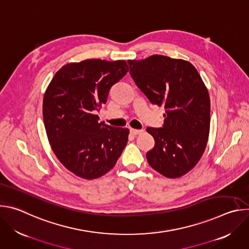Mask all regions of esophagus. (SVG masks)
Returning <instances> with one entry per match:
<instances>
[{
    "instance_id": "esophagus-1",
    "label": "esophagus",
    "mask_w": 249,
    "mask_h": 249,
    "mask_svg": "<svg viewBox=\"0 0 249 249\" xmlns=\"http://www.w3.org/2000/svg\"><path fill=\"white\" fill-rule=\"evenodd\" d=\"M130 133L133 135V136H137L139 134H142L143 133V130H137V129H130Z\"/></svg>"
}]
</instances>
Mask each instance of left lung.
Instances as JSON below:
<instances>
[{"instance_id": "8db88e82", "label": "left lung", "mask_w": 249, "mask_h": 249, "mask_svg": "<svg viewBox=\"0 0 249 249\" xmlns=\"http://www.w3.org/2000/svg\"><path fill=\"white\" fill-rule=\"evenodd\" d=\"M130 75L148 99L163 106L161 128L148 127L155 147L149 164L167 178L189 172L200 160L210 132V96L198 71L188 61L153 55L128 60Z\"/></svg>"}]
</instances>
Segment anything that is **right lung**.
I'll use <instances>...</instances> for the list:
<instances>
[{"mask_svg":"<svg viewBox=\"0 0 249 249\" xmlns=\"http://www.w3.org/2000/svg\"><path fill=\"white\" fill-rule=\"evenodd\" d=\"M129 71L124 60L88 59L63 66L43 97L47 138L57 159L71 172L94 179L113 168L129 130L99 122L96 111Z\"/></svg>","mask_w":249,"mask_h":249,"instance_id":"add662e5","label":"right lung"}]
</instances>
